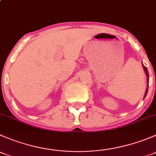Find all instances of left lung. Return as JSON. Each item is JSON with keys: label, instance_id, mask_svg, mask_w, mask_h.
<instances>
[{"label": "left lung", "instance_id": "left-lung-1", "mask_svg": "<svg viewBox=\"0 0 156 156\" xmlns=\"http://www.w3.org/2000/svg\"><path fill=\"white\" fill-rule=\"evenodd\" d=\"M142 65H143V67H144V72H146V77H147V78H146V81H147V87H146V93H145V96H144V98H145L146 96V94H147V92H148V88H149V72H148L147 68H146V66H144V64H143V63H142Z\"/></svg>", "mask_w": 156, "mask_h": 156}]
</instances>
